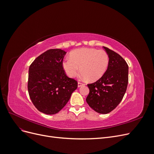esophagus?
I'll return each mask as SVG.
<instances>
[{
  "label": "esophagus",
  "mask_w": 154,
  "mask_h": 154,
  "mask_svg": "<svg viewBox=\"0 0 154 154\" xmlns=\"http://www.w3.org/2000/svg\"><path fill=\"white\" fill-rule=\"evenodd\" d=\"M85 85L84 83H82L80 82H78V87H80L81 86H83V85Z\"/></svg>",
  "instance_id": "34e87169"
}]
</instances>
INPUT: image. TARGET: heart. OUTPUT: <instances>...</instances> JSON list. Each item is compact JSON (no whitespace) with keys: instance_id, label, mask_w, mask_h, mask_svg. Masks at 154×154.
Returning a JSON list of instances; mask_svg holds the SVG:
<instances>
[{"instance_id":"b5f03b06","label":"heart","mask_w":154,"mask_h":154,"mask_svg":"<svg viewBox=\"0 0 154 154\" xmlns=\"http://www.w3.org/2000/svg\"><path fill=\"white\" fill-rule=\"evenodd\" d=\"M70 58H66L62 66L67 75L75 77L80 71L88 81L94 82L103 76L109 63L106 51L93 48H81L70 53Z\"/></svg>"}]
</instances>
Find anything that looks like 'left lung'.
<instances>
[{
  "label": "left lung",
  "instance_id": "left-lung-1",
  "mask_svg": "<svg viewBox=\"0 0 154 154\" xmlns=\"http://www.w3.org/2000/svg\"><path fill=\"white\" fill-rule=\"evenodd\" d=\"M109 57L106 72L98 80L88 84L89 94L86 101L100 114H108L117 106L127 91L128 82V66L121 56L103 47Z\"/></svg>",
  "mask_w": 154,
  "mask_h": 154
}]
</instances>
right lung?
Returning a JSON list of instances; mask_svg holds the SVG:
<instances>
[{
  "mask_svg": "<svg viewBox=\"0 0 154 154\" xmlns=\"http://www.w3.org/2000/svg\"><path fill=\"white\" fill-rule=\"evenodd\" d=\"M67 53L49 49L37 57L29 68L27 88L32 103L40 112L55 114L69 101L78 82L69 78L62 66Z\"/></svg>",
  "mask_w": 154,
  "mask_h": 154,
  "instance_id": "add662e5",
  "label": "right lung"
}]
</instances>
